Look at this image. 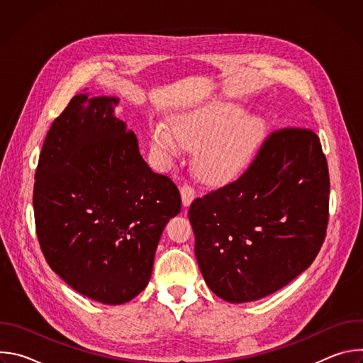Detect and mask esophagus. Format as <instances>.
I'll list each match as a JSON object with an SVG mask.
<instances>
[{
  "label": "esophagus",
  "instance_id": "obj_1",
  "mask_svg": "<svg viewBox=\"0 0 363 363\" xmlns=\"http://www.w3.org/2000/svg\"><path fill=\"white\" fill-rule=\"evenodd\" d=\"M181 198H182V203L184 206H189L191 202L195 198V189L194 186H191L189 184H184L181 186Z\"/></svg>",
  "mask_w": 363,
  "mask_h": 363
}]
</instances>
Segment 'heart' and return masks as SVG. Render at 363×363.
<instances>
[{
	"label": "heart",
	"instance_id": "b5f03b06",
	"mask_svg": "<svg viewBox=\"0 0 363 363\" xmlns=\"http://www.w3.org/2000/svg\"><path fill=\"white\" fill-rule=\"evenodd\" d=\"M242 111L225 101H214L172 121L152 128V139L167 155L179 153L184 146L198 147L201 174L223 182L241 174L260 146L264 125L257 116H242Z\"/></svg>",
	"mask_w": 363,
	"mask_h": 363
}]
</instances>
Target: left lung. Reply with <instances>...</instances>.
<instances>
[{
	"mask_svg": "<svg viewBox=\"0 0 363 363\" xmlns=\"http://www.w3.org/2000/svg\"><path fill=\"white\" fill-rule=\"evenodd\" d=\"M329 191L319 136L303 128L273 130L240 178L189 206L205 283L230 303L263 298L289 284L320 251Z\"/></svg>",
	"mask_w": 363,
	"mask_h": 363,
	"instance_id": "left-lung-1",
	"label": "left lung"
}]
</instances>
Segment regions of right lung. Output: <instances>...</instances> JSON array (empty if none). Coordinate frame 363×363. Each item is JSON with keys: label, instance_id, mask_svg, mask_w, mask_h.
<instances>
[{"label": "right lung", "instance_id": "obj_1", "mask_svg": "<svg viewBox=\"0 0 363 363\" xmlns=\"http://www.w3.org/2000/svg\"><path fill=\"white\" fill-rule=\"evenodd\" d=\"M115 97L76 94L51 125L35 169V233L50 269L77 293L122 304L147 284L161 234L181 211L113 116Z\"/></svg>", "mask_w": 363, "mask_h": 363}]
</instances>
